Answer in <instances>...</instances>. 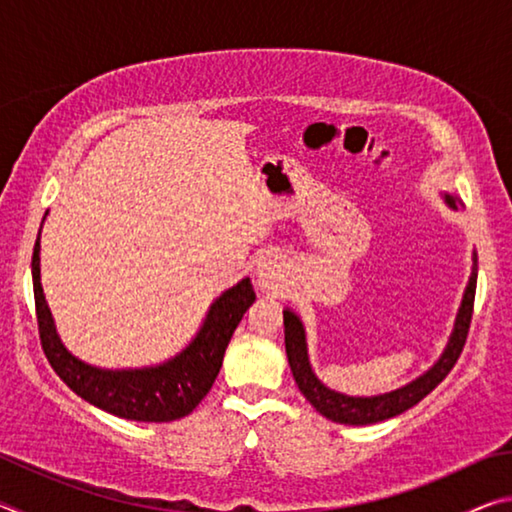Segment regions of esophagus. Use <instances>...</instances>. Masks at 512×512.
Wrapping results in <instances>:
<instances>
[{"label": "esophagus", "instance_id": "34e87169", "mask_svg": "<svg viewBox=\"0 0 512 512\" xmlns=\"http://www.w3.org/2000/svg\"><path fill=\"white\" fill-rule=\"evenodd\" d=\"M282 275V262L275 255H262L257 262V280L262 287H271Z\"/></svg>", "mask_w": 512, "mask_h": 512}]
</instances>
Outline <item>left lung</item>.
Returning <instances> with one entry per match:
<instances>
[{"label": "left lung", "mask_w": 512, "mask_h": 512, "mask_svg": "<svg viewBox=\"0 0 512 512\" xmlns=\"http://www.w3.org/2000/svg\"><path fill=\"white\" fill-rule=\"evenodd\" d=\"M445 203L452 207V210L463 207L461 198L452 194H445ZM474 293H476V253L472 255V275L465 287L461 307H458L452 336H449L447 348L443 350V354H440V359L433 363L424 375L413 379L411 384L397 388V391H391V393L370 395V397H352V395L336 393L316 377V372L311 370V363H309L307 336H305V327H302V320L293 314L291 309H284V345H287L289 366L293 372V379H296V384L300 388V393L305 395L309 404L314 406L320 415H325L327 420L339 422V424H357V427L395 418V415L411 409V406L424 400V397H427L433 388H436L440 381L449 375V370L454 368V363L458 361V357H461L467 332H470V323H472Z\"/></svg>", "instance_id": "1"}]
</instances>
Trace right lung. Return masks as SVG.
Instances as JSON below:
<instances>
[{"label":"right lung","mask_w":512,"mask_h":512,"mask_svg":"<svg viewBox=\"0 0 512 512\" xmlns=\"http://www.w3.org/2000/svg\"><path fill=\"white\" fill-rule=\"evenodd\" d=\"M31 273L40 343L51 368L85 402L99 406L117 418L137 422H171L185 418L196 409L198 402L210 393L214 379L219 375L232 332L244 318L246 309L255 302L250 277H244L212 302L198 334L176 357L160 366L106 370L76 359L60 343L40 284V232L36 246H33Z\"/></svg>","instance_id":"obj_1"}]
</instances>
